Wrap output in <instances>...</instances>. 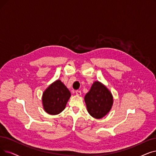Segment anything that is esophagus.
Returning <instances> with one entry per match:
<instances>
[{
	"instance_id": "esophagus-1",
	"label": "esophagus",
	"mask_w": 156,
	"mask_h": 156,
	"mask_svg": "<svg viewBox=\"0 0 156 156\" xmlns=\"http://www.w3.org/2000/svg\"><path fill=\"white\" fill-rule=\"evenodd\" d=\"M76 94L77 95V96H81V94H82V92H81V91H80V90H76Z\"/></svg>"
}]
</instances>
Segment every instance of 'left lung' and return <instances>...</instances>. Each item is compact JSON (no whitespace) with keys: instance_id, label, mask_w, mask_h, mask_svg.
<instances>
[{"instance_id":"8db88e82","label":"left lung","mask_w":156,"mask_h":156,"mask_svg":"<svg viewBox=\"0 0 156 156\" xmlns=\"http://www.w3.org/2000/svg\"><path fill=\"white\" fill-rule=\"evenodd\" d=\"M88 112L97 119H101L110 112L113 98L110 90L101 82L96 81L93 83L89 92L84 98Z\"/></svg>"}]
</instances>
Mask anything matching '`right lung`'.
Returning <instances> with one entry per match:
<instances>
[{
	"instance_id": "add662e5",
	"label": "right lung",
	"mask_w": 156,
	"mask_h": 156,
	"mask_svg": "<svg viewBox=\"0 0 156 156\" xmlns=\"http://www.w3.org/2000/svg\"><path fill=\"white\" fill-rule=\"evenodd\" d=\"M71 97V92L66 86L57 80L50 84L43 93L42 104L44 110L55 115L61 113Z\"/></svg>"
}]
</instances>
